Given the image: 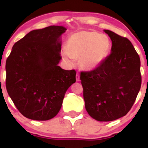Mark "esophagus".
Returning <instances> with one entry per match:
<instances>
[{
  "mask_svg": "<svg viewBox=\"0 0 148 148\" xmlns=\"http://www.w3.org/2000/svg\"><path fill=\"white\" fill-rule=\"evenodd\" d=\"M76 81H80V75H79V72L76 73Z\"/></svg>",
  "mask_w": 148,
  "mask_h": 148,
  "instance_id": "34e87169",
  "label": "esophagus"
}]
</instances>
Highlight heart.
Segmentation results:
<instances>
[{"label": "heart", "instance_id": "b5f03b06", "mask_svg": "<svg viewBox=\"0 0 148 148\" xmlns=\"http://www.w3.org/2000/svg\"><path fill=\"white\" fill-rule=\"evenodd\" d=\"M111 49V42L106 35L94 31H81L72 34L62 50V57L69 65L79 58L83 69L92 70L106 60Z\"/></svg>", "mask_w": 148, "mask_h": 148}]
</instances>
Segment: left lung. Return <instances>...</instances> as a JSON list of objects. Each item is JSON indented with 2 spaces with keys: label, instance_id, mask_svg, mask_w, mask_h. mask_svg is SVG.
I'll return each instance as SVG.
<instances>
[{
  "label": "left lung",
  "instance_id": "left-lung-1",
  "mask_svg": "<svg viewBox=\"0 0 148 148\" xmlns=\"http://www.w3.org/2000/svg\"><path fill=\"white\" fill-rule=\"evenodd\" d=\"M111 53L98 67L81 73L86 109L100 122L113 121L130 111L141 86L140 60L128 39L108 30Z\"/></svg>",
  "mask_w": 148,
  "mask_h": 148
}]
</instances>
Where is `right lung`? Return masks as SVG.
<instances>
[{
  "label": "right lung",
  "instance_id": "1",
  "mask_svg": "<svg viewBox=\"0 0 148 148\" xmlns=\"http://www.w3.org/2000/svg\"><path fill=\"white\" fill-rule=\"evenodd\" d=\"M64 26L34 30L16 42L6 60V88L25 118L48 120L58 113L75 70L58 65Z\"/></svg>",
  "mask_w": 148,
  "mask_h": 148
}]
</instances>
